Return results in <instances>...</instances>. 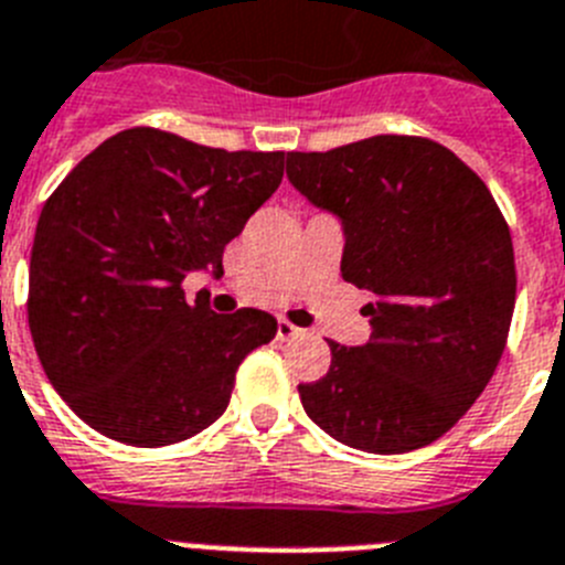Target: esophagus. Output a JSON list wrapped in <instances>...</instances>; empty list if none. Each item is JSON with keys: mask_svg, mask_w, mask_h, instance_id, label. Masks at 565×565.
<instances>
[{"mask_svg": "<svg viewBox=\"0 0 565 565\" xmlns=\"http://www.w3.org/2000/svg\"><path fill=\"white\" fill-rule=\"evenodd\" d=\"M300 334H302V329H297L294 322H288V320H282V317H279V320H277V337H279V340H291V337H300Z\"/></svg>", "mask_w": 565, "mask_h": 565, "instance_id": "obj_1", "label": "esophagus"}]
</instances>
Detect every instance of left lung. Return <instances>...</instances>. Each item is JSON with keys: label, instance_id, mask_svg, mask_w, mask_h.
<instances>
[{"label": "left lung", "instance_id": "8db88e82", "mask_svg": "<svg viewBox=\"0 0 565 565\" xmlns=\"http://www.w3.org/2000/svg\"><path fill=\"white\" fill-rule=\"evenodd\" d=\"M288 180L342 220L345 282L374 294L371 340H329L331 369L300 385L322 431L371 455L414 451L483 394L512 326V234L486 182L426 137L288 153Z\"/></svg>", "mask_w": 565, "mask_h": 565}]
</instances>
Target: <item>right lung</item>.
<instances>
[{"label":"right lung","instance_id":"right-lung-1","mask_svg":"<svg viewBox=\"0 0 565 565\" xmlns=\"http://www.w3.org/2000/svg\"><path fill=\"white\" fill-rule=\"evenodd\" d=\"M282 151H225L159 128L105 139L47 196L28 326L51 385L110 440L173 446L228 408L236 369L277 320L188 300V271L223 250L282 182Z\"/></svg>","mask_w":565,"mask_h":565}]
</instances>
